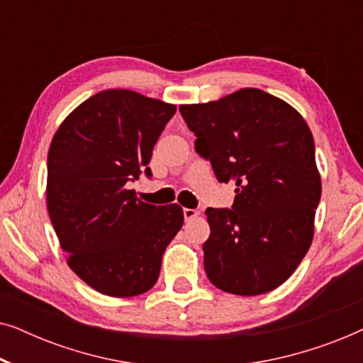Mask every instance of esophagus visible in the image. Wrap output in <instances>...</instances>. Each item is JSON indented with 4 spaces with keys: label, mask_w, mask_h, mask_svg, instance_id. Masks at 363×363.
Wrapping results in <instances>:
<instances>
[{
    "label": "esophagus",
    "mask_w": 363,
    "mask_h": 363,
    "mask_svg": "<svg viewBox=\"0 0 363 363\" xmlns=\"http://www.w3.org/2000/svg\"><path fill=\"white\" fill-rule=\"evenodd\" d=\"M198 215H200V211L198 210H191V208H185V210H183V216H185L186 221L195 220Z\"/></svg>",
    "instance_id": "1"
}]
</instances>
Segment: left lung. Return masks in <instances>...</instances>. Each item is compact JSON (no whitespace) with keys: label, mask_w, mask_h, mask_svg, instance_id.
<instances>
[{"label":"left lung","mask_w":363,"mask_h":363,"mask_svg":"<svg viewBox=\"0 0 363 363\" xmlns=\"http://www.w3.org/2000/svg\"><path fill=\"white\" fill-rule=\"evenodd\" d=\"M180 113L218 180L236 183L231 210L205 211L208 279L236 296L276 289L314 238L322 183L309 125L289 104L255 87L180 106Z\"/></svg>","instance_id":"obj_1"}]
</instances>
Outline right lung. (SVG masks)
<instances>
[{
  "label": "right lung",
  "mask_w": 363,
  "mask_h": 363,
  "mask_svg": "<svg viewBox=\"0 0 363 363\" xmlns=\"http://www.w3.org/2000/svg\"><path fill=\"white\" fill-rule=\"evenodd\" d=\"M177 106L108 89L74 108L48 153V211L67 264L112 297L152 289L162 256L183 226L177 203L138 200L127 183L150 177L153 145Z\"/></svg>",
  "instance_id": "1"
}]
</instances>
